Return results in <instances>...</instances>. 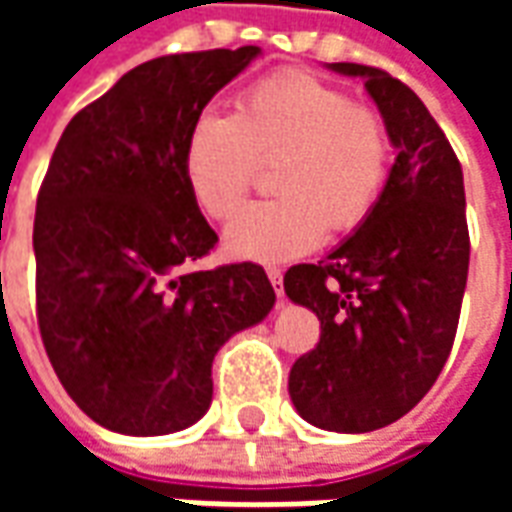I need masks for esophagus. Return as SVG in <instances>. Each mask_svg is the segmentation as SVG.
<instances>
[{
    "label": "esophagus",
    "mask_w": 512,
    "mask_h": 512,
    "mask_svg": "<svg viewBox=\"0 0 512 512\" xmlns=\"http://www.w3.org/2000/svg\"><path fill=\"white\" fill-rule=\"evenodd\" d=\"M266 274H268V279H271V285H274V290H277L279 299H285V285H282V268L268 266Z\"/></svg>",
    "instance_id": "esophagus-1"
}]
</instances>
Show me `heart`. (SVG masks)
Instances as JSON below:
<instances>
[{"instance_id":"b5f03b06","label":"heart","mask_w":512,"mask_h":512,"mask_svg":"<svg viewBox=\"0 0 512 512\" xmlns=\"http://www.w3.org/2000/svg\"><path fill=\"white\" fill-rule=\"evenodd\" d=\"M279 197L252 202L224 230L227 252L282 263L348 233L376 205L389 167V134L376 109L310 73L252 84L233 115L208 109L191 123L183 175L211 219H230L252 186L257 161H274Z\"/></svg>"}]
</instances>
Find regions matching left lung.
I'll return each instance as SVG.
<instances>
[{
    "mask_svg": "<svg viewBox=\"0 0 512 512\" xmlns=\"http://www.w3.org/2000/svg\"><path fill=\"white\" fill-rule=\"evenodd\" d=\"M326 68L365 82L397 156L365 222L285 274L288 299L321 321V343L296 359L288 392L315 428L367 433L417 406L450 356L469 274L466 194L414 90L370 65Z\"/></svg>",
    "mask_w": 512,
    "mask_h": 512,
    "instance_id": "left-lung-1",
    "label": "left lung"
}]
</instances>
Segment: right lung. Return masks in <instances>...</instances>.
Returning <instances> with one entry per match:
<instances>
[{"label":"right lung","mask_w":512,"mask_h":512,"mask_svg":"<svg viewBox=\"0 0 512 512\" xmlns=\"http://www.w3.org/2000/svg\"><path fill=\"white\" fill-rule=\"evenodd\" d=\"M257 46L136 65L62 131L35 208L38 326L84 414L167 436L211 408V365L277 293L255 263L191 271L216 233L183 175L191 123Z\"/></svg>","instance_id":"add662e5"}]
</instances>
